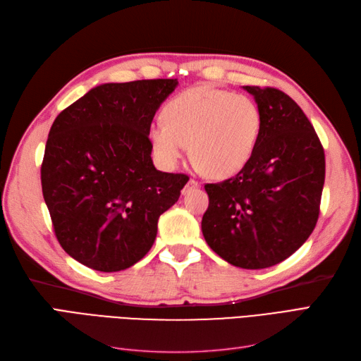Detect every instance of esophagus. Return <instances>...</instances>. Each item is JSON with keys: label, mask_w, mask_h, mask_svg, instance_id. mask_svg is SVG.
Listing matches in <instances>:
<instances>
[{"label": "esophagus", "mask_w": 361, "mask_h": 361, "mask_svg": "<svg viewBox=\"0 0 361 361\" xmlns=\"http://www.w3.org/2000/svg\"><path fill=\"white\" fill-rule=\"evenodd\" d=\"M200 185H199V182L197 180H194V179H190L188 182H187V185H185L183 187V190H182V194L185 195V194H188L191 190H195V188H199Z\"/></svg>", "instance_id": "obj_1"}]
</instances>
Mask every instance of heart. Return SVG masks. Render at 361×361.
<instances>
[{
	"label": "heart",
	"instance_id": "1",
	"mask_svg": "<svg viewBox=\"0 0 361 361\" xmlns=\"http://www.w3.org/2000/svg\"><path fill=\"white\" fill-rule=\"evenodd\" d=\"M162 116L147 133L159 166L176 167L190 145L192 159L212 178L233 176L245 167L262 128L260 108L251 97L211 85L173 97Z\"/></svg>",
	"mask_w": 361,
	"mask_h": 361
}]
</instances>
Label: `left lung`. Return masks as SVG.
<instances>
[{
  "label": "left lung",
  "instance_id": "left-lung-1",
  "mask_svg": "<svg viewBox=\"0 0 361 361\" xmlns=\"http://www.w3.org/2000/svg\"><path fill=\"white\" fill-rule=\"evenodd\" d=\"M262 113L253 157L236 176L207 183L204 241L233 267L262 269L293 255L319 216L325 155L309 118L277 89L244 85Z\"/></svg>",
  "mask_w": 361,
  "mask_h": 361
}]
</instances>
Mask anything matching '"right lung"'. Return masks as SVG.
Segmentation results:
<instances>
[{"instance_id":"add662e5","label":"right lung","mask_w":361,"mask_h":361,"mask_svg":"<svg viewBox=\"0 0 361 361\" xmlns=\"http://www.w3.org/2000/svg\"><path fill=\"white\" fill-rule=\"evenodd\" d=\"M178 80L106 82L51 126L40 178L60 245L80 264L116 272L143 259L158 218L178 202L185 174L152 161L149 126Z\"/></svg>"}]
</instances>
